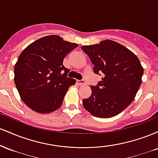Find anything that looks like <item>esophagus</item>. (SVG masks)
<instances>
[{"label":"esophagus","instance_id":"obj_1","mask_svg":"<svg viewBox=\"0 0 158 158\" xmlns=\"http://www.w3.org/2000/svg\"><path fill=\"white\" fill-rule=\"evenodd\" d=\"M77 82L79 85H85L86 84V82H85V80H77Z\"/></svg>","mask_w":158,"mask_h":158}]
</instances>
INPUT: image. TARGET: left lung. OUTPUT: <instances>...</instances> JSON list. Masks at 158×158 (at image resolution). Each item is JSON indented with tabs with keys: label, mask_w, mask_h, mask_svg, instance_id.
<instances>
[{
	"label": "left lung",
	"mask_w": 158,
	"mask_h": 158,
	"mask_svg": "<svg viewBox=\"0 0 158 158\" xmlns=\"http://www.w3.org/2000/svg\"><path fill=\"white\" fill-rule=\"evenodd\" d=\"M102 80L91 85L92 94L84 99V108L99 118H110L123 111L135 99L142 82L143 68L138 58L123 45L105 40L81 48Z\"/></svg>",
	"instance_id": "8db88e82"
}]
</instances>
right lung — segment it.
Masks as SVG:
<instances>
[{"label":"right lung","instance_id":"add662e5","mask_svg":"<svg viewBox=\"0 0 158 158\" xmlns=\"http://www.w3.org/2000/svg\"><path fill=\"white\" fill-rule=\"evenodd\" d=\"M78 44L59 35H48L34 41L21 52L15 65V84L21 99L38 113L57 110L76 80L68 77L70 70L64 57Z\"/></svg>","mask_w":158,"mask_h":158}]
</instances>
